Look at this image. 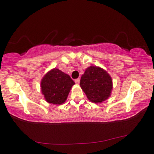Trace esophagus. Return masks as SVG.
I'll return each mask as SVG.
<instances>
[{
  "label": "esophagus",
  "instance_id": "1",
  "mask_svg": "<svg viewBox=\"0 0 154 154\" xmlns=\"http://www.w3.org/2000/svg\"><path fill=\"white\" fill-rule=\"evenodd\" d=\"M79 82H80V79L79 78H77V79H76L75 80V82L77 84H79Z\"/></svg>",
  "mask_w": 154,
  "mask_h": 154
}]
</instances>
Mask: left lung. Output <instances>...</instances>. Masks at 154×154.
I'll use <instances>...</instances> for the list:
<instances>
[{
  "label": "left lung",
  "instance_id": "left-lung-1",
  "mask_svg": "<svg viewBox=\"0 0 154 154\" xmlns=\"http://www.w3.org/2000/svg\"><path fill=\"white\" fill-rule=\"evenodd\" d=\"M80 86L91 102L99 104L111 96L113 81L109 73L103 68L91 66L82 75Z\"/></svg>",
  "mask_w": 154,
  "mask_h": 154
}]
</instances>
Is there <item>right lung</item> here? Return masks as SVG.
<instances>
[{"mask_svg": "<svg viewBox=\"0 0 154 154\" xmlns=\"http://www.w3.org/2000/svg\"><path fill=\"white\" fill-rule=\"evenodd\" d=\"M69 75L58 68H53L45 74L41 81V93L47 102L53 104H63L73 85Z\"/></svg>", "mask_w": 154, "mask_h": 154, "instance_id": "add662e5", "label": "right lung"}]
</instances>
